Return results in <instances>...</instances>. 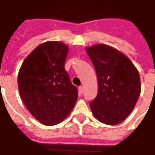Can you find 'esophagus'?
<instances>
[{"instance_id":"34e87169","label":"esophagus","mask_w":155,"mask_h":155,"mask_svg":"<svg viewBox=\"0 0 155 155\" xmlns=\"http://www.w3.org/2000/svg\"><path fill=\"white\" fill-rule=\"evenodd\" d=\"M84 92V89L83 86H79L78 87V94H82Z\"/></svg>"}]
</instances>
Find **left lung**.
<instances>
[{
	"label": "left lung",
	"mask_w": 155,
	"mask_h": 155,
	"mask_svg": "<svg viewBox=\"0 0 155 155\" xmlns=\"http://www.w3.org/2000/svg\"><path fill=\"white\" fill-rule=\"evenodd\" d=\"M98 79V94L90 104L99 121L108 125L123 122L141 94L138 70L124 54L104 44L86 48Z\"/></svg>",
	"instance_id": "1"
}]
</instances>
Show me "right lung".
Masks as SVG:
<instances>
[{
  "mask_svg": "<svg viewBox=\"0 0 155 155\" xmlns=\"http://www.w3.org/2000/svg\"><path fill=\"white\" fill-rule=\"evenodd\" d=\"M69 50L62 42L43 43L26 56L19 69L20 97L32 116L44 125L64 120L78 99V90L64 69Z\"/></svg>",
  "mask_w": 155,
  "mask_h": 155,
  "instance_id": "obj_1",
  "label": "right lung"
}]
</instances>
